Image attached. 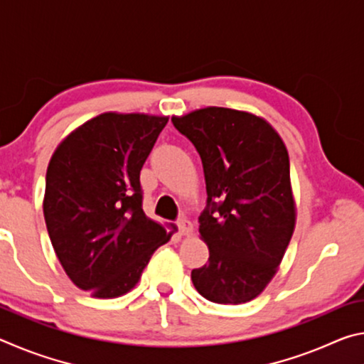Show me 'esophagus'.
Returning a JSON list of instances; mask_svg holds the SVG:
<instances>
[{
    "instance_id": "34e87169",
    "label": "esophagus",
    "mask_w": 364,
    "mask_h": 364,
    "mask_svg": "<svg viewBox=\"0 0 364 364\" xmlns=\"http://www.w3.org/2000/svg\"><path fill=\"white\" fill-rule=\"evenodd\" d=\"M176 225L181 236H188V234L193 232V225H191V221L186 218H180L176 221Z\"/></svg>"
}]
</instances>
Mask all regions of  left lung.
Segmentation results:
<instances>
[{
  "label": "left lung",
  "mask_w": 364,
  "mask_h": 364,
  "mask_svg": "<svg viewBox=\"0 0 364 364\" xmlns=\"http://www.w3.org/2000/svg\"><path fill=\"white\" fill-rule=\"evenodd\" d=\"M171 122L199 152L207 188L199 232L208 263L191 279L215 304H245L273 279L295 228L286 146L267 120L242 110L205 107Z\"/></svg>",
  "instance_id": "8db88e82"
}]
</instances>
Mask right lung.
I'll return each instance as SVG.
<instances>
[{
    "instance_id": "add662e5",
    "label": "right lung",
    "mask_w": 364,
    "mask_h": 364,
    "mask_svg": "<svg viewBox=\"0 0 364 364\" xmlns=\"http://www.w3.org/2000/svg\"><path fill=\"white\" fill-rule=\"evenodd\" d=\"M168 117L106 112L73 130L46 171L43 213L70 281L97 299H115L173 231L146 217L139 171Z\"/></svg>"
}]
</instances>
